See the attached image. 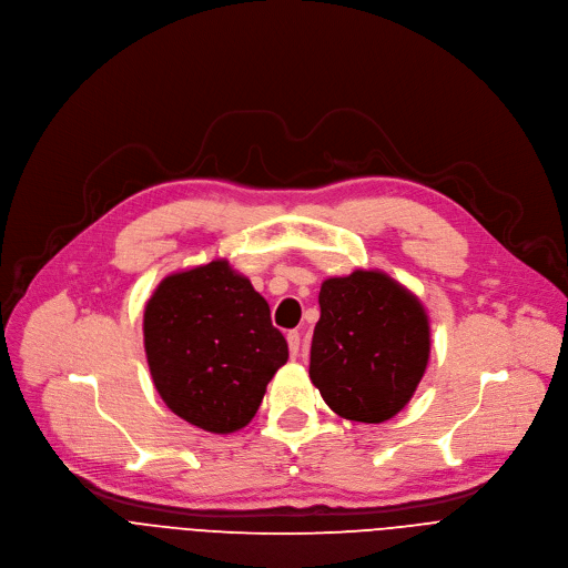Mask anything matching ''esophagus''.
Wrapping results in <instances>:
<instances>
[{"mask_svg": "<svg viewBox=\"0 0 568 568\" xmlns=\"http://www.w3.org/2000/svg\"><path fill=\"white\" fill-rule=\"evenodd\" d=\"M298 345H301L298 331H290V333H287V347H290V354H292V356L298 354Z\"/></svg>", "mask_w": 568, "mask_h": 568, "instance_id": "34e87169", "label": "esophagus"}]
</instances>
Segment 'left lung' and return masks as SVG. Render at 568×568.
Instances as JSON below:
<instances>
[{"instance_id":"8db88e82","label":"left lung","mask_w":568,"mask_h":568,"mask_svg":"<svg viewBox=\"0 0 568 568\" xmlns=\"http://www.w3.org/2000/svg\"><path fill=\"white\" fill-rule=\"evenodd\" d=\"M311 347V379L339 418L384 423L418 388L429 361L420 298L384 272L326 278Z\"/></svg>"}]
</instances>
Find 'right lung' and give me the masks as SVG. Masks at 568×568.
Segmentation results:
<instances>
[{"instance_id": "right-lung-1", "label": "right lung", "mask_w": 568, "mask_h": 568, "mask_svg": "<svg viewBox=\"0 0 568 568\" xmlns=\"http://www.w3.org/2000/svg\"><path fill=\"white\" fill-rule=\"evenodd\" d=\"M143 345L164 404L212 434L246 427L287 363L270 304L229 260L166 276L145 304Z\"/></svg>"}]
</instances>
